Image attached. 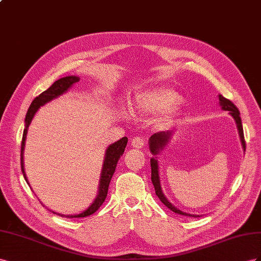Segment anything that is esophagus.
<instances>
[{
    "label": "esophagus",
    "mask_w": 261,
    "mask_h": 261,
    "mask_svg": "<svg viewBox=\"0 0 261 261\" xmlns=\"http://www.w3.org/2000/svg\"><path fill=\"white\" fill-rule=\"evenodd\" d=\"M145 144V141L142 137H136L131 141V145L136 148H142Z\"/></svg>",
    "instance_id": "esophagus-1"
}]
</instances>
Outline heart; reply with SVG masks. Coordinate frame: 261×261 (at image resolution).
Listing matches in <instances>:
<instances>
[{"instance_id": "obj_1", "label": "heart", "mask_w": 261, "mask_h": 261, "mask_svg": "<svg viewBox=\"0 0 261 261\" xmlns=\"http://www.w3.org/2000/svg\"><path fill=\"white\" fill-rule=\"evenodd\" d=\"M181 100L180 95L168 87H152L136 95L132 102V111L143 116L161 114V121L168 122V118L177 110V103Z\"/></svg>"}]
</instances>
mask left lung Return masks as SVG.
<instances>
[{"label": "left lung", "mask_w": 261, "mask_h": 261, "mask_svg": "<svg viewBox=\"0 0 261 261\" xmlns=\"http://www.w3.org/2000/svg\"><path fill=\"white\" fill-rule=\"evenodd\" d=\"M219 100H220V106L222 107L223 110L229 111V114L232 115V117L234 118V120L236 122L237 129H238V133H240V138H241V142L243 145L244 151L246 150V143H245V138H244V131H243V124H242V119L240 117V110L237 109V107L234 105V103L230 101L229 99L223 97L222 95H219ZM170 137H172V132L170 131H166V132H156L154 135L150 138V151L152 152L153 155H158L160 153V151H162L164 147L166 146V144L168 143V141L170 140ZM151 179L152 182L154 185L155 188V193L156 196L159 197V199L162 201V202L165 204L169 210H172L173 212L180 214V215H186V217H193V218H198L200 215H193V214H189V213H185L182 211H180L179 209H177L176 206H174L169 201L166 199V197L164 196V193L162 191V187H161V182H160V174H159V163L156 158H152L151 159Z\"/></svg>", "instance_id": "8db88e82"}]
</instances>
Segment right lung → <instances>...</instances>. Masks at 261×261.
Wrapping results in <instances>:
<instances>
[{
  "label": "right lung",
  "mask_w": 261,
  "mask_h": 261,
  "mask_svg": "<svg viewBox=\"0 0 261 261\" xmlns=\"http://www.w3.org/2000/svg\"><path fill=\"white\" fill-rule=\"evenodd\" d=\"M79 81H80V79L77 76H65V77H62L60 80L56 81L55 83L47 89V91H44L39 96H37V97L33 100V102L31 103V106H29V108L27 110V114H26V118H25V129L23 132V139H21V146H20V166H21V172H23L24 178L27 181V184H28V180H27V177L25 174V169H24V148H25V141H26L28 126H29V124H31L35 114L37 113V110H38L41 106H43L44 103L49 102L50 100L57 98L58 96H60L63 93H65L74 83H76V82H79ZM126 142H128V138L124 137L119 141H117V142H115L114 144L109 145V147L106 150L105 160H103L101 175H100L98 195H97V197H96L92 205L88 206V209H86L85 211H83L80 214L64 215V214L58 213V215H61V217H65L69 219L85 218V217H88V215L95 213L99 209L100 205L103 203V201H105V199L107 197L109 182H110L111 177H113L115 170H116L117 163H118L119 159H120V156L124 152Z\"/></svg>",
  "instance_id": "obj_1"
}]
</instances>
